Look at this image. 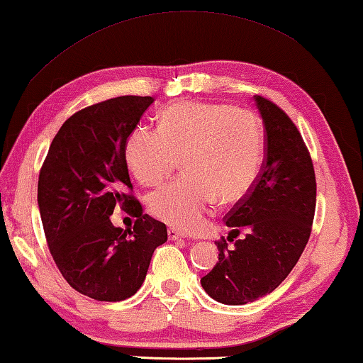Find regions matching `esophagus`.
Masks as SVG:
<instances>
[{
	"label": "esophagus",
	"mask_w": 363,
	"mask_h": 363,
	"mask_svg": "<svg viewBox=\"0 0 363 363\" xmlns=\"http://www.w3.org/2000/svg\"><path fill=\"white\" fill-rule=\"evenodd\" d=\"M168 238L169 240H181V238H184V233L174 229H168Z\"/></svg>",
	"instance_id": "34e87169"
}]
</instances>
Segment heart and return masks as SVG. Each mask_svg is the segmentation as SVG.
<instances>
[{"instance_id":"b5f03b06","label":"heart","mask_w":363,"mask_h":363,"mask_svg":"<svg viewBox=\"0 0 363 363\" xmlns=\"http://www.w3.org/2000/svg\"><path fill=\"white\" fill-rule=\"evenodd\" d=\"M181 157L184 176L147 199L149 211L176 229L196 232L214 200H242L257 181L264 160V131L257 116L227 104L182 102L160 116V126H138L126 139L125 160L143 186L173 173Z\"/></svg>"}]
</instances>
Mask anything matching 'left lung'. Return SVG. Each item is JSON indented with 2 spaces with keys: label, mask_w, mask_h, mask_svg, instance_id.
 I'll use <instances>...</instances> for the list:
<instances>
[{
  "label": "left lung",
  "mask_w": 363,
  "mask_h": 363,
  "mask_svg": "<svg viewBox=\"0 0 363 363\" xmlns=\"http://www.w3.org/2000/svg\"><path fill=\"white\" fill-rule=\"evenodd\" d=\"M266 130V157L250 192L225 214L229 248L216 242L219 261L201 279L218 303L238 306L272 293L296 266L315 213L314 164L298 128L284 110L255 96Z\"/></svg>",
  "instance_id": "left-lung-1"
}]
</instances>
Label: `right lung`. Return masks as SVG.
Returning <instances> with one entry per match:
<instances>
[{"label": "right lung", "mask_w": 363, "mask_h": 363, "mask_svg": "<svg viewBox=\"0 0 363 363\" xmlns=\"http://www.w3.org/2000/svg\"><path fill=\"white\" fill-rule=\"evenodd\" d=\"M150 96H121L73 113L49 147L38 179V206L52 259L78 293L96 301H123L136 293L167 225L143 213L128 190L125 145ZM120 204L137 218L133 230L109 216Z\"/></svg>", "instance_id": "add662e5"}]
</instances>
